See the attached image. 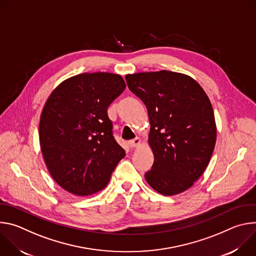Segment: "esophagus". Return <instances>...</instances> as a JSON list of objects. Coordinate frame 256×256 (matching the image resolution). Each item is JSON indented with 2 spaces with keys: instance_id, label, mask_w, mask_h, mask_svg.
<instances>
[{
  "instance_id": "obj_1",
  "label": "esophagus",
  "mask_w": 256,
  "mask_h": 256,
  "mask_svg": "<svg viewBox=\"0 0 256 256\" xmlns=\"http://www.w3.org/2000/svg\"><path fill=\"white\" fill-rule=\"evenodd\" d=\"M128 144H130V148L138 147V146L140 144V138L136 136V138H134V140H130L128 142Z\"/></svg>"
}]
</instances>
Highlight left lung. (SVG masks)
I'll use <instances>...</instances> for the list:
<instances>
[{"label": "left lung", "mask_w": 256, "mask_h": 256, "mask_svg": "<svg viewBox=\"0 0 256 256\" xmlns=\"http://www.w3.org/2000/svg\"><path fill=\"white\" fill-rule=\"evenodd\" d=\"M126 80L149 114L154 164L146 180L163 196L186 192L202 175L214 149L216 126L208 95L192 77L166 70L130 74Z\"/></svg>", "instance_id": "8db88e82"}]
</instances>
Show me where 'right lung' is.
I'll return each mask as SVG.
<instances>
[{"mask_svg":"<svg viewBox=\"0 0 256 256\" xmlns=\"http://www.w3.org/2000/svg\"><path fill=\"white\" fill-rule=\"evenodd\" d=\"M124 89L120 75L83 72L48 96L40 122V148L52 177L70 194L87 196L103 190L126 156L107 116Z\"/></svg>","mask_w":256,"mask_h":256,"instance_id":"obj_1","label":"right lung"}]
</instances>
